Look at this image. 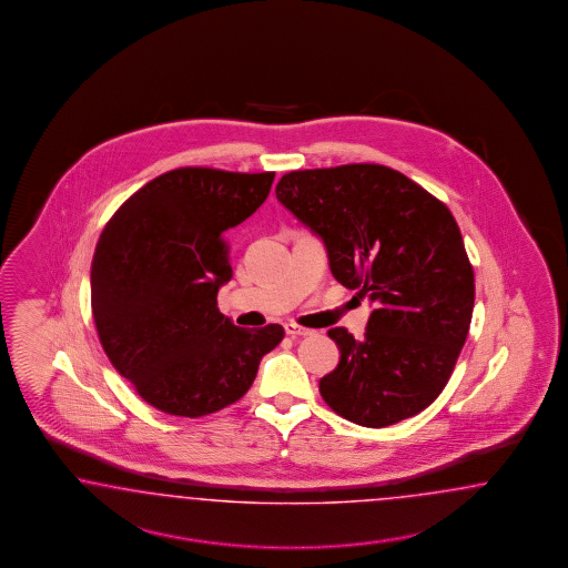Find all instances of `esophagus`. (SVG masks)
Here are the masks:
<instances>
[{
  "mask_svg": "<svg viewBox=\"0 0 568 568\" xmlns=\"http://www.w3.org/2000/svg\"><path fill=\"white\" fill-rule=\"evenodd\" d=\"M285 333H287L290 337H308V335H314L312 328L300 327V325H295V323H287V325H285Z\"/></svg>",
  "mask_w": 568,
  "mask_h": 568,
  "instance_id": "esophagus-1",
  "label": "esophagus"
}]
</instances>
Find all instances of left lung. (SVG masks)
Listing matches in <instances>:
<instances>
[{
  "mask_svg": "<svg viewBox=\"0 0 568 568\" xmlns=\"http://www.w3.org/2000/svg\"><path fill=\"white\" fill-rule=\"evenodd\" d=\"M276 200L323 240L333 276L375 304L361 342L328 331L342 358L318 383L323 399L373 429L423 413L452 377L475 304L452 212L381 164L287 172Z\"/></svg>",
  "mask_w": 568,
  "mask_h": 568,
  "instance_id": "1",
  "label": "left lung"
}]
</instances>
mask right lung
I'll use <instances>...</instances> for the list:
<instances>
[{
	"label": "right lung",
	"mask_w": 568,
	"mask_h": 568,
	"mask_svg": "<svg viewBox=\"0 0 568 568\" xmlns=\"http://www.w3.org/2000/svg\"><path fill=\"white\" fill-rule=\"evenodd\" d=\"M275 172L185 166L143 185L103 226L91 310L105 356L150 406L219 413L252 387L281 325L241 328L216 306L233 268L224 231L258 210Z\"/></svg>",
	"instance_id": "obj_1"
}]
</instances>
